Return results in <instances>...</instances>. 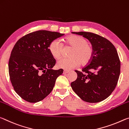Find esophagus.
Returning a JSON list of instances; mask_svg holds the SVG:
<instances>
[{"instance_id":"obj_1","label":"esophagus","mask_w":129,"mask_h":129,"mask_svg":"<svg viewBox=\"0 0 129 129\" xmlns=\"http://www.w3.org/2000/svg\"><path fill=\"white\" fill-rule=\"evenodd\" d=\"M69 72V71H68V70H64L63 71V74H67V73H68Z\"/></svg>"}]
</instances>
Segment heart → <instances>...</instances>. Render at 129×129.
I'll list each match as a JSON object with an SVG mask.
<instances>
[{
	"label": "heart",
	"mask_w": 129,
	"mask_h": 129,
	"mask_svg": "<svg viewBox=\"0 0 129 129\" xmlns=\"http://www.w3.org/2000/svg\"><path fill=\"white\" fill-rule=\"evenodd\" d=\"M63 42L66 47H70L72 50L69 53L70 58L62 59L57 62L56 66L58 68L71 70L78 66L80 63L85 66L91 62L93 57L94 50L86 38L79 35H71L63 38ZM48 48L54 58L58 59L61 58L63 46L59 41L56 40L52 41Z\"/></svg>",
	"instance_id": "obj_1"
}]
</instances>
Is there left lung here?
<instances>
[{
  "label": "left lung",
  "mask_w": 129,
  "mask_h": 129,
  "mask_svg": "<svg viewBox=\"0 0 129 129\" xmlns=\"http://www.w3.org/2000/svg\"><path fill=\"white\" fill-rule=\"evenodd\" d=\"M89 41L94 50L91 62L81 71L75 70L78 77L71 86L82 100L97 103L109 97L117 86L121 62L116 48L104 37L88 32H73Z\"/></svg>",
  "instance_id": "1"
}]
</instances>
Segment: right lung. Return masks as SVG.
<instances>
[{
  "label": "right lung",
  "mask_w": 129,
  "mask_h": 129,
  "mask_svg": "<svg viewBox=\"0 0 129 129\" xmlns=\"http://www.w3.org/2000/svg\"><path fill=\"white\" fill-rule=\"evenodd\" d=\"M63 34L39 30L23 36L14 46L8 62L12 87L23 100L30 103L43 100L54 88L63 69L52 68L56 60L49 51L51 42Z\"/></svg>",
  "instance_id": "obj_1"
}]
</instances>
